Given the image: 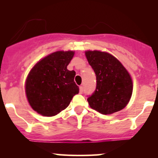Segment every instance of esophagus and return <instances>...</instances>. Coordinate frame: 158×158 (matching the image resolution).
<instances>
[{
  "instance_id": "obj_1",
  "label": "esophagus",
  "mask_w": 158,
  "mask_h": 158,
  "mask_svg": "<svg viewBox=\"0 0 158 158\" xmlns=\"http://www.w3.org/2000/svg\"><path fill=\"white\" fill-rule=\"evenodd\" d=\"M79 93H80V94L83 93V87L82 86L79 87Z\"/></svg>"
}]
</instances>
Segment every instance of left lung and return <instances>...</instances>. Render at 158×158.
I'll return each mask as SVG.
<instances>
[{"label": "left lung", "mask_w": 158, "mask_h": 158, "mask_svg": "<svg viewBox=\"0 0 158 158\" xmlns=\"http://www.w3.org/2000/svg\"><path fill=\"white\" fill-rule=\"evenodd\" d=\"M97 77L95 91L88 98L90 107L102 114H111L127 106L133 83L130 74L118 59L106 52H85Z\"/></svg>", "instance_id": "left-lung-1"}]
</instances>
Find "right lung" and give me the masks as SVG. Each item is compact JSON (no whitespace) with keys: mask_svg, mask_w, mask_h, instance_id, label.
<instances>
[{"mask_svg":"<svg viewBox=\"0 0 158 158\" xmlns=\"http://www.w3.org/2000/svg\"><path fill=\"white\" fill-rule=\"evenodd\" d=\"M73 51L54 52L37 62L27 78L25 91L30 106L37 113L52 117L64 110L79 88L76 72L67 67Z\"/></svg>","mask_w":158,"mask_h":158,"instance_id":"obj_1","label":"right lung"}]
</instances>
